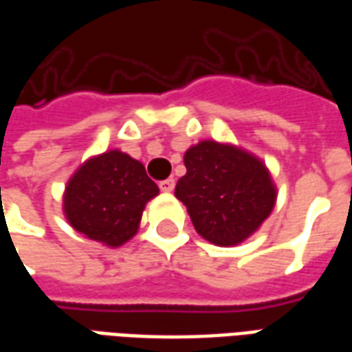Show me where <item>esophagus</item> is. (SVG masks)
I'll use <instances>...</instances> for the list:
<instances>
[{
    "label": "esophagus",
    "instance_id": "obj_1",
    "mask_svg": "<svg viewBox=\"0 0 352 352\" xmlns=\"http://www.w3.org/2000/svg\"><path fill=\"white\" fill-rule=\"evenodd\" d=\"M173 188H175V179H164V181H160L162 192H171Z\"/></svg>",
    "mask_w": 352,
    "mask_h": 352
}]
</instances>
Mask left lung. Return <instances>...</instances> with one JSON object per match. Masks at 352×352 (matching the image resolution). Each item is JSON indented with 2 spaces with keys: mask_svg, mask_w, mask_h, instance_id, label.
Returning a JSON list of instances; mask_svg holds the SVG:
<instances>
[{
  "mask_svg": "<svg viewBox=\"0 0 352 352\" xmlns=\"http://www.w3.org/2000/svg\"><path fill=\"white\" fill-rule=\"evenodd\" d=\"M186 175L175 196L199 236L232 247L252 236L270 217L277 190L264 162L239 146L199 141L184 153Z\"/></svg>",
  "mask_w": 352,
  "mask_h": 352,
  "instance_id": "1",
  "label": "left lung"
}]
</instances>
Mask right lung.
<instances>
[{"instance_id": "add662e5", "label": "right lung", "mask_w": 352, "mask_h": 352, "mask_svg": "<svg viewBox=\"0 0 352 352\" xmlns=\"http://www.w3.org/2000/svg\"><path fill=\"white\" fill-rule=\"evenodd\" d=\"M158 194L145 166L120 151L94 156L69 179L64 192L67 222L88 239L120 247L138 234L146 201Z\"/></svg>"}]
</instances>
